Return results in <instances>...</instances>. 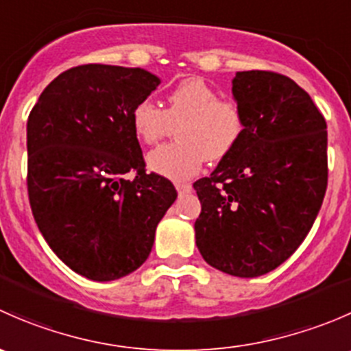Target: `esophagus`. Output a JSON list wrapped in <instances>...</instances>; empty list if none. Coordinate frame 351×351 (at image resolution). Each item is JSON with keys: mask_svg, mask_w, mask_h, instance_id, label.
Returning <instances> with one entry per match:
<instances>
[{"mask_svg": "<svg viewBox=\"0 0 351 351\" xmlns=\"http://www.w3.org/2000/svg\"><path fill=\"white\" fill-rule=\"evenodd\" d=\"M176 190H178V193L182 195V193H190L192 192V185L190 183H176Z\"/></svg>", "mask_w": 351, "mask_h": 351, "instance_id": "esophagus-1", "label": "esophagus"}]
</instances>
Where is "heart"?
<instances>
[{
    "mask_svg": "<svg viewBox=\"0 0 351 351\" xmlns=\"http://www.w3.org/2000/svg\"><path fill=\"white\" fill-rule=\"evenodd\" d=\"M132 130L143 143L158 144L171 136L175 143L151 151L147 165L171 180L192 178L207 161L229 158L247 130L244 108L234 98H222L202 77H186L166 95V107L141 100L130 112Z\"/></svg>",
    "mask_w": 351,
    "mask_h": 351,
    "instance_id": "1",
    "label": "heart"
}]
</instances>
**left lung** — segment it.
I'll return each mask as SVG.
<instances>
[{
    "label": "left lung",
    "mask_w": 351,
    "mask_h": 351,
    "mask_svg": "<svg viewBox=\"0 0 351 351\" xmlns=\"http://www.w3.org/2000/svg\"><path fill=\"white\" fill-rule=\"evenodd\" d=\"M232 95L246 136L193 183L195 238L210 267L251 278L284 263L313 228L328 186V130L307 91L280 73H238Z\"/></svg>",
    "instance_id": "8db88e82"
}]
</instances>
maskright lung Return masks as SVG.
<instances>
[{"instance_id": "add662e5", "label": "right lung", "mask_w": 351, "mask_h": 351, "mask_svg": "<svg viewBox=\"0 0 351 351\" xmlns=\"http://www.w3.org/2000/svg\"><path fill=\"white\" fill-rule=\"evenodd\" d=\"M158 84L139 67L76 66L47 84L28 115L32 214L51 250L90 280L137 270L178 195L168 178L146 173L130 123L134 105Z\"/></svg>"}]
</instances>
